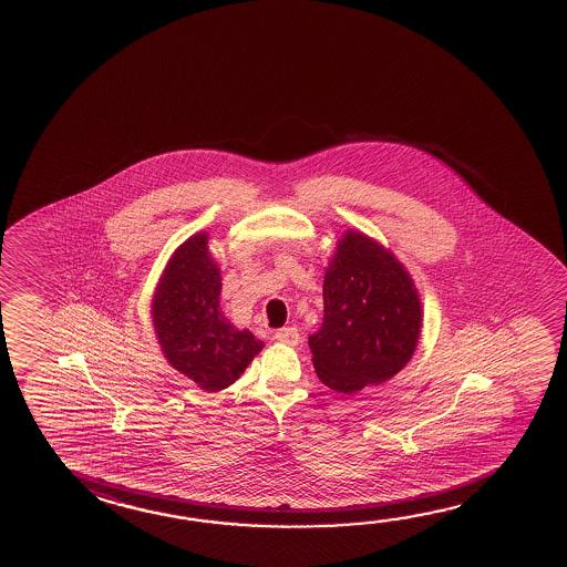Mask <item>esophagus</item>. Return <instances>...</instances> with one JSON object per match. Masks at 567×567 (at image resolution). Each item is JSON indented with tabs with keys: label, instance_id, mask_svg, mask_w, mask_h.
Instances as JSON below:
<instances>
[{
	"label": "esophagus",
	"instance_id": "1",
	"mask_svg": "<svg viewBox=\"0 0 567 567\" xmlns=\"http://www.w3.org/2000/svg\"><path fill=\"white\" fill-rule=\"evenodd\" d=\"M275 338L282 342V344H288V347H297L298 342H300V334H298L297 328L288 327L280 328L275 332Z\"/></svg>",
	"mask_w": 567,
	"mask_h": 567
}]
</instances>
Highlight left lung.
Listing matches in <instances>:
<instances>
[{"label": "left lung", "mask_w": 567, "mask_h": 567, "mask_svg": "<svg viewBox=\"0 0 567 567\" xmlns=\"http://www.w3.org/2000/svg\"><path fill=\"white\" fill-rule=\"evenodd\" d=\"M322 298V327L308 337L322 384L352 394L406 367L420 338L422 305L390 250L347 230L328 262Z\"/></svg>", "instance_id": "1"}]
</instances>
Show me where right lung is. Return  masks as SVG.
I'll return each mask as SVG.
<instances>
[{
  "label": "right lung",
  "mask_w": 567,
  "mask_h": 567,
  "mask_svg": "<svg viewBox=\"0 0 567 567\" xmlns=\"http://www.w3.org/2000/svg\"><path fill=\"white\" fill-rule=\"evenodd\" d=\"M199 233L173 252L153 295L151 317L171 367L207 392L230 386L262 342L220 312V272Z\"/></svg>",
  "instance_id": "obj_1"
}]
</instances>
